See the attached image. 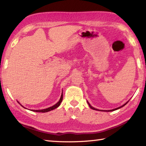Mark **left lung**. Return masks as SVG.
<instances>
[{
  "mask_svg": "<svg viewBox=\"0 0 146 146\" xmlns=\"http://www.w3.org/2000/svg\"><path fill=\"white\" fill-rule=\"evenodd\" d=\"M129 102V101H127V102L125 103V104H123V106H120V107H119V108H115V109H113V110H108V111H106V110H97V109H95V108H94L93 107H92V106H91L90 104V103H89L88 102V104H89V106H90V107L92 109V110H97V111H115V110H118V109H120V108H121L122 107H123V106H124L125 104H126Z\"/></svg>",
  "mask_w": 146,
  "mask_h": 146,
  "instance_id": "obj_1",
  "label": "left lung"
}]
</instances>
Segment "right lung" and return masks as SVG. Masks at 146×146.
Here are the masks:
<instances>
[{"label":"right lung","instance_id":"add662e5","mask_svg":"<svg viewBox=\"0 0 146 146\" xmlns=\"http://www.w3.org/2000/svg\"><path fill=\"white\" fill-rule=\"evenodd\" d=\"M63 93H62V95H61V97H60V100H59V101L56 104H55L54 106H51V107H49V108H46V109H44V110H31V111H35V112H41V113H46V112H48V111H51V110H55V109H56V108H58L59 106L60 105V103L62 102V99H63V94H62ZM18 103H19V102H18ZM20 104V103H19ZM21 106H22L21 104ZM23 108H24V107H23Z\"/></svg>","mask_w":146,"mask_h":146}]
</instances>
